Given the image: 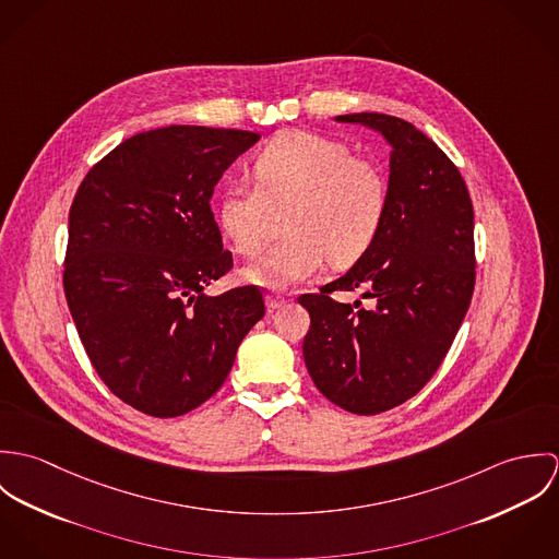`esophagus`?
I'll return each instance as SVG.
<instances>
[{"label": "esophagus", "mask_w": 559, "mask_h": 559, "mask_svg": "<svg viewBox=\"0 0 559 559\" xmlns=\"http://www.w3.org/2000/svg\"><path fill=\"white\" fill-rule=\"evenodd\" d=\"M286 306V299L284 297H277V295H269L266 297V308H269V312H275V310H280V308H284Z\"/></svg>", "instance_id": "obj_1"}]
</instances>
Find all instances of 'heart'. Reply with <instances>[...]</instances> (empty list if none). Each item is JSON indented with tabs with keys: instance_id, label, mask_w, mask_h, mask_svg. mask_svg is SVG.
I'll list each match as a JSON object with an SVG mask.
<instances>
[{
	"instance_id": "heart-1",
	"label": "heart",
	"mask_w": 559,
	"mask_h": 559,
	"mask_svg": "<svg viewBox=\"0 0 559 559\" xmlns=\"http://www.w3.org/2000/svg\"><path fill=\"white\" fill-rule=\"evenodd\" d=\"M258 182L235 180L217 209L224 237L242 255H255L269 239L273 209L293 206L288 239L273 245L245 269V280L286 290L320 273L331 258L357 262L377 239L385 209L388 180L372 160L357 157L340 140L286 131L269 142L253 163Z\"/></svg>"
}]
</instances>
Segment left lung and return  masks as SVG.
I'll return each mask as SVG.
<instances>
[{"mask_svg": "<svg viewBox=\"0 0 559 559\" xmlns=\"http://www.w3.org/2000/svg\"><path fill=\"white\" fill-rule=\"evenodd\" d=\"M390 144L383 226L370 249L319 295L304 340L308 372L324 399L377 415L413 399L437 372L465 319L474 286V206L448 155L411 122L388 114H346ZM361 287L372 311L330 293Z\"/></svg>", "mask_w": 559, "mask_h": 559, "instance_id": "left-lung-1", "label": "left lung"}]
</instances>
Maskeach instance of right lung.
<instances>
[{
  "mask_svg": "<svg viewBox=\"0 0 559 559\" xmlns=\"http://www.w3.org/2000/svg\"><path fill=\"white\" fill-rule=\"evenodd\" d=\"M258 140L187 124L138 133L78 189L64 260L69 310L96 374L146 415L178 417L211 399L264 317L255 286L204 293L233 269L211 211L215 185Z\"/></svg>",
  "mask_w": 559,
  "mask_h": 559,
  "instance_id": "add662e5",
  "label": "right lung"
}]
</instances>
